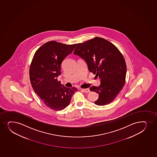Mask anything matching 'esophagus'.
Returning a JSON list of instances; mask_svg holds the SVG:
<instances>
[{
	"instance_id": "34e87169",
	"label": "esophagus",
	"mask_w": 157,
	"mask_h": 157,
	"mask_svg": "<svg viewBox=\"0 0 157 157\" xmlns=\"http://www.w3.org/2000/svg\"><path fill=\"white\" fill-rule=\"evenodd\" d=\"M82 90H83V92L85 93H88L90 92V90L89 88H86V89H81Z\"/></svg>"
}]
</instances>
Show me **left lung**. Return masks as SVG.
Instances as JSON below:
<instances>
[{"label":"left lung","mask_w":157,"mask_h":157,"mask_svg":"<svg viewBox=\"0 0 157 157\" xmlns=\"http://www.w3.org/2000/svg\"><path fill=\"white\" fill-rule=\"evenodd\" d=\"M73 53L84 59L89 71L101 80L99 86L90 87V91L98 94L95 104L104 106L112 102L124 86L126 75V62L117 47L96 37L78 43Z\"/></svg>","instance_id":"1"}]
</instances>
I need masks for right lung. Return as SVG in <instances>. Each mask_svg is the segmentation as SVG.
<instances>
[{"label": "right lung", "mask_w": 157, "mask_h": 157, "mask_svg": "<svg viewBox=\"0 0 157 157\" xmlns=\"http://www.w3.org/2000/svg\"><path fill=\"white\" fill-rule=\"evenodd\" d=\"M76 44L67 45L56 41L44 43L34 53L29 76L31 84L45 105L58 111L66 108L78 89L68 88L58 81L63 59L74 50Z\"/></svg>", "instance_id": "1"}]
</instances>
